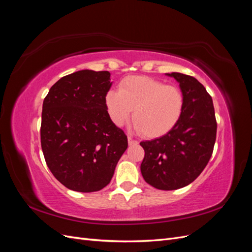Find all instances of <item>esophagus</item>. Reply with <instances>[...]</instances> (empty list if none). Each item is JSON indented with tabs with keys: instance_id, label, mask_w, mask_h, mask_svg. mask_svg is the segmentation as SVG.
Here are the masks:
<instances>
[{
	"instance_id": "1",
	"label": "esophagus",
	"mask_w": 252,
	"mask_h": 252,
	"mask_svg": "<svg viewBox=\"0 0 252 252\" xmlns=\"http://www.w3.org/2000/svg\"><path fill=\"white\" fill-rule=\"evenodd\" d=\"M138 143H139V142L133 140V139L131 138V136H128V144H129V145H136Z\"/></svg>"
}]
</instances>
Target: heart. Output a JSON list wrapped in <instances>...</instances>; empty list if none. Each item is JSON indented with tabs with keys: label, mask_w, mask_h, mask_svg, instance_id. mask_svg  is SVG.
Masks as SVG:
<instances>
[{
	"label": "heart",
	"mask_w": 252,
	"mask_h": 252,
	"mask_svg": "<svg viewBox=\"0 0 252 252\" xmlns=\"http://www.w3.org/2000/svg\"><path fill=\"white\" fill-rule=\"evenodd\" d=\"M105 104L114 125L122 126L133 110L134 128L149 138L163 135L174 127L184 107L182 91L148 77H129L119 91L110 90Z\"/></svg>",
	"instance_id": "heart-1"
}]
</instances>
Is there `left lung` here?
Masks as SVG:
<instances>
[{
    "label": "left lung",
    "mask_w": 252,
    "mask_h": 252,
    "mask_svg": "<svg viewBox=\"0 0 252 252\" xmlns=\"http://www.w3.org/2000/svg\"><path fill=\"white\" fill-rule=\"evenodd\" d=\"M166 74L180 84L184 107L168 132L140 143L145 150L141 172L152 187L175 190L192 183L208 164L217 121L212 98L199 81L180 72Z\"/></svg>",
    "instance_id": "1"
}]
</instances>
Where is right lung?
I'll return each instance as SVG.
<instances>
[{
	"instance_id": "obj_1",
	"label": "right lung",
	"mask_w": 252,
	"mask_h": 252,
	"mask_svg": "<svg viewBox=\"0 0 252 252\" xmlns=\"http://www.w3.org/2000/svg\"><path fill=\"white\" fill-rule=\"evenodd\" d=\"M108 71L80 70L60 79L43 102L41 145L55 178L68 189L94 192L107 186L128 146L105 104Z\"/></svg>"
}]
</instances>
